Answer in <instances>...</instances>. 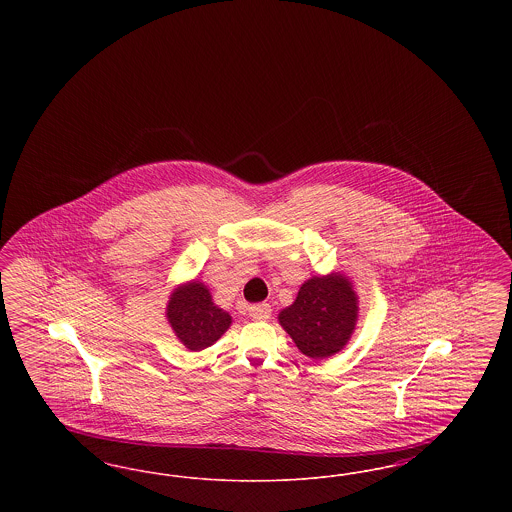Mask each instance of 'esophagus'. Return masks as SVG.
<instances>
[{"instance_id": "34e87169", "label": "esophagus", "mask_w": 512, "mask_h": 512, "mask_svg": "<svg viewBox=\"0 0 512 512\" xmlns=\"http://www.w3.org/2000/svg\"><path fill=\"white\" fill-rule=\"evenodd\" d=\"M270 315H272V309L268 303H257L249 307V317L253 320H268Z\"/></svg>"}]
</instances>
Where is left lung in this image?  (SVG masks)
I'll return each instance as SVG.
<instances>
[{
  "label": "left lung",
  "mask_w": 512,
  "mask_h": 512,
  "mask_svg": "<svg viewBox=\"0 0 512 512\" xmlns=\"http://www.w3.org/2000/svg\"><path fill=\"white\" fill-rule=\"evenodd\" d=\"M357 311V295L349 280L330 274L307 280L278 320L303 355L326 359L341 351L351 338Z\"/></svg>",
  "instance_id": "8db88e82"
}]
</instances>
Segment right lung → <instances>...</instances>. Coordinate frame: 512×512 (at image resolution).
I'll return each mask as SVG.
<instances>
[{"mask_svg":"<svg viewBox=\"0 0 512 512\" xmlns=\"http://www.w3.org/2000/svg\"><path fill=\"white\" fill-rule=\"evenodd\" d=\"M167 317L178 340L192 351L213 345L232 322L230 315L213 303L211 293L199 282H190L172 293Z\"/></svg>","mask_w":512,"mask_h":512,"instance_id":"right-lung-1","label":"right lung"}]
</instances>
